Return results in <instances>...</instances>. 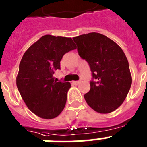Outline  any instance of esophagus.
Segmentation results:
<instances>
[{
    "label": "esophagus",
    "mask_w": 147,
    "mask_h": 147,
    "mask_svg": "<svg viewBox=\"0 0 147 147\" xmlns=\"http://www.w3.org/2000/svg\"><path fill=\"white\" fill-rule=\"evenodd\" d=\"M81 82V80H79V81H73L72 83L74 84V85H79L80 83Z\"/></svg>",
    "instance_id": "esophagus-1"
}]
</instances>
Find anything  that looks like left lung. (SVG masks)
I'll list each match as a JSON object with an SVG mask.
<instances>
[{
  "mask_svg": "<svg viewBox=\"0 0 147 147\" xmlns=\"http://www.w3.org/2000/svg\"><path fill=\"white\" fill-rule=\"evenodd\" d=\"M73 40L79 55L88 62L93 76L90 90L84 96L85 101L99 113L113 112L124 102L132 85L124 51L111 39L96 32L80 35Z\"/></svg>",
  "mask_w": 147,
  "mask_h": 147,
  "instance_id": "left-lung-1",
  "label": "left lung"
}]
</instances>
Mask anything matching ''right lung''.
<instances>
[{"label": "right lung", "instance_id": "add662e5", "mask_svg": "<svg viewBox=\"0 0 147 147\" xmlns=\"http://www.w3.org/2000/svg\"><path fill=\"white\" fill-rule=\"evenodd\" d=\"M76 46L71 37L44 35L24 53L19 65L16 84L28 108L39 117L56 118L67 101L70 82L54 80L65 54Z\"/></svg>", "mask_w": 147, "mask_h": 147}]
</instances>
